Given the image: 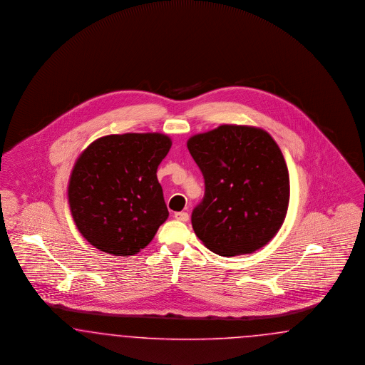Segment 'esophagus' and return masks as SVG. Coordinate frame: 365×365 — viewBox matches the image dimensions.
Listing matches in <instances>:
<instances>
[{"label":"esophagus","mask_w":365,"mask_h":365,"mask_svg":"<svg viewBox=\"0 0 365 365\" xmlns=\"http://www.w3.org/2000/svg\"><path fill=\"white\" fill-rule=\"evenodd\" d=\"M175 218L177 221H181V222H187L190 220V215L188 212H184V211H180V212H175Z\"/></svg>","instance_id":"34e87169"}]
</instances>
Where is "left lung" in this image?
Here are the masks:
<instances>
[{"label":"left lung","instance_id":"8db88e82","mask_svg":"<svg viewBox=\"0 0 365 365\" xmlns=\"http://www.w3.org/2000/svg\"><path fill=\"white\" fill-rule=\"evenodd\" d=\"M205 178V196L192 227L221 256L251 254L279 230L289 205L285 159L267 132L221 125L188 140Z\"/></svg>","mask_w":365,"mask_h":365}]
</instances>
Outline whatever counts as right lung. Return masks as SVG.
<instances>
[{"instance_id":"add662e5","label":"right lung","mask_w":365,"mask_h":365,"mask_svg":"<svg viewBox=\"0 0 365 365\" xmlns=\"http://www.w3.org/2000/svg\"><path fill=\"white\" fill-rule=\"evenodd\" d=\"M172 147L160 133L110 135L91 143L69 180L72 217L99 251L135 255L169 217L157 169Z\"/></svg>"}]
</instances>
